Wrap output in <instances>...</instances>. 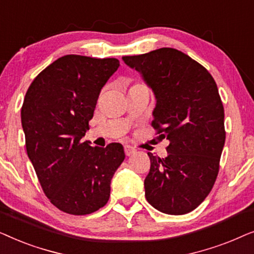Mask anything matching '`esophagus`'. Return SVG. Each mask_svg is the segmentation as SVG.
Wrapping results in <instances>:
<instances>
[{"label": "esophagus", "instance_id": "obj_1", "mask_svg": "<svg viewBox=\"0 0 254 254\" xmlns=\"http://www.w3.org/2000/svg\"><path fill=\"white\" fill-rule=\"evenodd\" d=\"M135 151H136V149L135 148H133V147H130V145H125V154H126V156H130V155H133V154H135Z\"/></svg>", "mask_w": 254, "mask_h": 254}]
</instances>
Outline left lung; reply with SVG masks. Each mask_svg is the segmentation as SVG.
<instances>
[{
  "mask_svg": "<svg viewBox=\"0 0 254 254\" xmlns=\"http://www.w3.org/2000/svg\"><path fill=\"white\" fill-rule=\"evenodd\" d=\"M152 89V127L170 141L165 158L150 157L147 201L170 215L195 209L213 189L225 142L224 109L213 76L175 48L123 57Z\"/></svg>",
  "mask_w": 254,
  "mask_h": 254,
  "instance_id": "8db88e82",
  "label": "left lung"
}]
</instances>
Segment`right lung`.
Masks as SVG:
<instances>
[{"mask_svg":"<svg viewBox=\"0 0 254 254\" xmlns=\"http://www.w3.org/2000/svg\"><path fill=\"white\" fill-rule=\"evenodd\" d=\"M114 58L64 55L45 68L22 106L26 151L44 193L59 209L86 215L109 201L111 179L125 159L124 147L83 142L100 90L119 68Z\"/></svg>","mask_w":254,"mask_h":254,"instance_id":"obj_1","label":"right lung"}]
</instances>
